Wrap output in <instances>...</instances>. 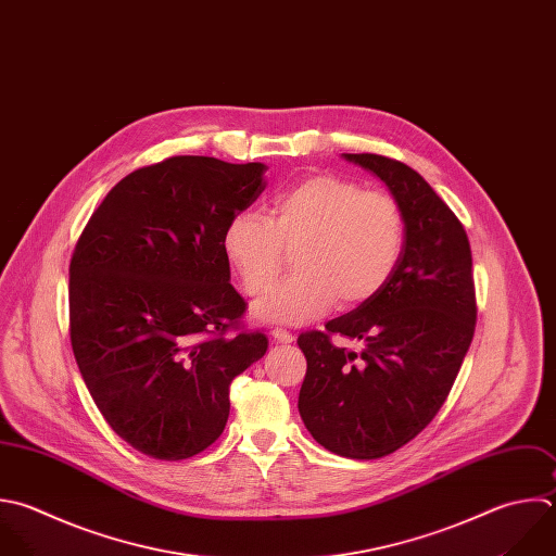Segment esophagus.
Instances as JSON below:
<instances>
[{
  "label": "esophagus",
  "mask_w": 556,
  "mask_h": 556,
  "mask_svg": "<svg viewBox=\"0 0 556 556\" xmlns=\"http://www.w3.org/2000/svg\"><path fill=\"white\" fill-rule=\"evenodd\" d=\"M271 337H274V341H278V343H291V341L295 339L291 332H287V330H282V328H274V330H271Z\"/></svg>",
  "instance_id": "obj_1"
}]
</instances>
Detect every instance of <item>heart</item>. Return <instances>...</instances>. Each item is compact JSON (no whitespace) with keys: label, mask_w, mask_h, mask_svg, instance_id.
<instances>
[{"label":"heart","mask_w":556,"mask_h":556,"mask_svg":"<svg viewBox=\"0 0 556 556\" xmlns=\"http://www.w3.org/2000/svg\"><path fill=\"white\" fill-rule=\"evenodd\" d=\"M406 245V217L384 191H363L337 176H308L280 191L269 215L239 213L222 235V250L248 295H265L295 250L289 278L254 306L267 324L302 326L324 317L334 302L356 306L395 274Z\"/></svg>","instance_id":"heart-1"}]
</instances>
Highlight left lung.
Returning a JSON list of instances; mask_svg holds the SVG:
<instances>
[{
  "mask_svg": "<svg viewBox=\"0 0 556 556\" xmlns=\"http://www.w3.org/2000/svg\"><path fill=\"white\" fill-rule=\"evenodd\" d=\"M380 178L406 217V245L391 280L354 311L298 337L306 376L298 408L306 430L345 458H380L417 437L445 402L476 326L465 228L408 165L341 154ZM361 340L352 353L329 337Z\"/></svg>",
  "mask_w": 556,
  "mask_h": 556,
  "instance_id": "1",
  "label": "left lung"
}]
</instances>
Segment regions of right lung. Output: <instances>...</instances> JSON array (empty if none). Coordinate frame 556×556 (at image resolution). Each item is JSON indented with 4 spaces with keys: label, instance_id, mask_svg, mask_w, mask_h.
<instances>
[{
    "label": "right lung",
    "instance_id": "obj_1",
    "mask_svg": "<svg viewBox=\"0 0 556 556\" xmlns=\"http://www.w3.org/2000/svg\"><path fill=\"white\" fill-rule=\"evenodd\" d=\"M263 163L174 156L126 176L80 235L70 265L72 348L111 428L180 460L224 432L230 382L267 352L245 313L222 235L265 191Z\"/></svg>",
    "mask_w": 556,
    "mask_h": 556
}]
</instances>
